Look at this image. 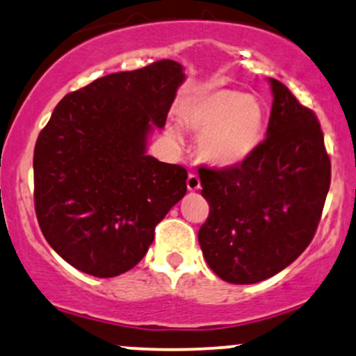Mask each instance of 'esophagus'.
<instances>
[{
	"label": "esophagus",
	"instance_id": "esophagus-1",
	"mask_svg": "<svg viewBox=\"0 0 356 356\" xmlns=\"http://www.w3.org/2000/svg\"><path fill=\"white\" fill-rule=\"evenodd\" d=\"M186 186H188V190H190V191H196V190H200V186H202V183H200L198 175H195V173H190V175H188Z\"/></svg>",
	"mask_w": 356,
	"mask_h": 356
}]
</instances>
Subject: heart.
<instances>
[{
    "mask_svg": "<svg viewBox=\"0 0 356 356\" xmlns=\"http://www.w3.org/2000/svg\"><path fill=\"white\" fill-rule=\"evenodd\" d=\"M181 116L188 127L202 133L200 154L215 166L240 165L261 143L265 115L261 103L252 95L208 90L195 96L181 110ZM168 135L179 140L177 128H168Z\"/></svg>",
    "mask_w": 356,
    "mask_h": 356,
    "instance_id": "b5f03b06",
    "label": "heart"
}]
</instances>
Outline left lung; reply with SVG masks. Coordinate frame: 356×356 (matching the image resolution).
<instances>
[{"mask_svg": "<svg viewBox=\"0 0 356 356\" xmlns=\"http://www.w3.org/2000/svg\"><path fill=\"white\" fill-rule=\"evenodd\" d=\"M266 138L248 160L200 168L210 215L198 232L208 266L221 280L252 285L286 268L315 236L332 179L323 131L278 79Z\"/></svg>", "mask_w": 356, "mask_h": 356, "instance_id": "left-lung-1", "label": "left lung"}]
</instances>
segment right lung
Wrapping results in <instances>:
<instances>
[{
  "label": "right lung",
  "instance_id": "obj_1",
  "mask_svg": "<svg viewBox=\"0 0 356 356\" xmlns=\"http://www.w3.org/2000/svg\"><path fill=\"white\" fill-rule=\"evenodd\" d=\"M183 66L154 61L68 93L35 145V210L51 248L98 278L140 263L154 227L186 193L183 166L146 154L163 128Z\"/></svg>",
  "mask_w": 356,
  "mask_h": 356
}]
</instances>
